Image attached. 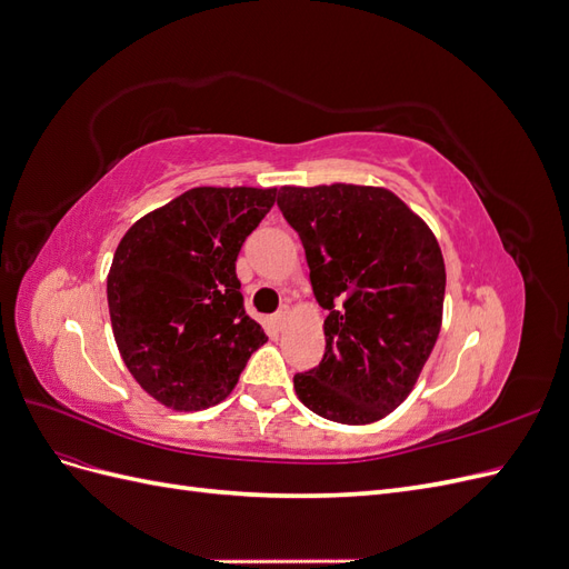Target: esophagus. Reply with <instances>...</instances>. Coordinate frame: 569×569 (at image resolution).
<instances>
[{"instance_id": "1", "label": "esophagus", "mask_w": 569, "mask_h": 569, "mask_svg": "<svg viewBox=\"0 0 569 569\" xmlns=\"http://www.w3.org/2000/svg\"><path fill=\"white\" fill-rule=\"evenodd\" d=\"M289 313H291V311H289V306H282V308H280V311L272 316L274 325H278V327H280V330H282V327H284V322L289 320Z\"/></svg>"}]
</instances>
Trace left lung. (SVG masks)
I'll return each instance as SVG.
<instances>
[{
    "label": "left lung",
    "instance_id": "8db88e82",
    "mask_svg": "<svg viewBox=\"0 0 569 569\" xmlns=\"http://www.w3.org/2000/svg\"><path fill=\"white\" fill-rule=\"evenodd\" d=\"M278 206L299 232L325 308V356L297 372L301 403L341 425H368L399 406L432 353L446 268L437 239L380 187H282Z\"/></svg>",
    "mask_w": 569,
    "mask_h": 569
}]
</instances>
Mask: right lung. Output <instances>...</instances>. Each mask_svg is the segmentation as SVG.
<instances>
[{"mask_svg": "<svg viewBox=\"0 0 569 569\" xmlns=\"http://www.w3.org/2000/svg\"><path fill=\"white\" fill-rule=\"evenodd\" d=\"M278 189L194 187L120 239L107 280L118 351L176 410L220 403L268 341L244 311L234 263Z\"/></svg>", "mask_w": 569, "mask_h": 569, "instance_id": "obj_1", "label": "right lung"}]
</instances>
